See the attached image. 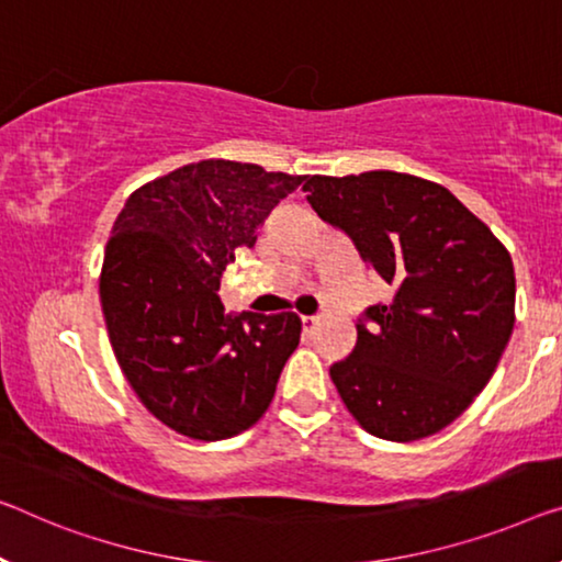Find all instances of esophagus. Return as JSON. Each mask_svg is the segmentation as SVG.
<instances>
[{
  "label": "esophagus",
  "mask_w": 562,
  "mask_h": 562,
  "mask_svg": "<svg viewBox=\"0 0 562 562\" xmlns=\"http://www.w3.org/2000/svg\"><path fill=\"white\" fill-rule=\"evenodd\" d=\"M301 324H304V334L308 336L311 331L316 329V324H318V316H301Z\"/></svg>",
  "instance_id": "1"
}]
</instances>
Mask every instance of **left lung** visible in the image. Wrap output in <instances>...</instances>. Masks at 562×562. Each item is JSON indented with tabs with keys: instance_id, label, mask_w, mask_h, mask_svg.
I'll return each instance as SVG.
<instances>
[{
	"instance_id": "8db88e82",
	"label": "left lung",
	"mask_w": 562,
	"mask_h": 562,
	"mask_svg": "<svg viewBox=\"0 0 562 562\" xmlns=\"http://www.w3.org/2000/svg\"><path fill=\"white\" fill-rule=\"evenodd\" d=\"M304 191L394 291L329 369L336 392L369 435H437L485 390L510 341V254L445 186L409 172L311 176Z\"/></svg>"
}]
</instances>
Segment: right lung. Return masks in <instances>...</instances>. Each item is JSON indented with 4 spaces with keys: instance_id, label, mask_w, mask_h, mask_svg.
I'll list each match as a JSON object with an SVG mask.
<instances>
[{
    "instance_id": "obj_1",
    "label": "right lung",
    "mask_w": 562,
    "mask_h": 562,
    "mask_svg": "<svg viewBox=\"0 0 562 562\" xmlns=\"http://www.w3.org/2000/svg\"><path fill=\"white\" fill-rule=\"evenodd\" d=\"M306 176L211 158L137 188L105 246L100 301L115 359L155 419L201 442L254 427L301 318L223 311L226 263Z\"/></svg>"
}]
</instances>
